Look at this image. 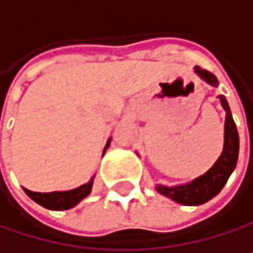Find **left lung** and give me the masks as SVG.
<instances>
[{
	"label": "left lung",
	"instance_id": "left-lung-1",
	"mask_svg": "<svg viewBox=\"0 0 253 253\" xmlns=\"http://www.w3.org/2000/svg\"><path fill=\"white\" fill-rule=\"evenodd\" d=\"M196 75H199L205 83L210 85L217 87L219 81L211 72L201 69L199 66H195ZM220 104L223 110L226 111V118H225V142H223V151L219 157V160L212 164V168L205 172L204 175L198 176L196 179L181 184V185H161L158 184L155 188L157 192L163 196H166L181 205H201L212 199L216 195L220 193L223 185L226 184L229 175L234 172L237 166V160H238V132L237 126L234 124L232 115H231V108L228 105V101L223 95L219 96Z\"/></svg>",
	"mask_w": 253,
	"mask_h": 253
}]
</instances>
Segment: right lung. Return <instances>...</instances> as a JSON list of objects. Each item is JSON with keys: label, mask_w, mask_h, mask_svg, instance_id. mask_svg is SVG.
Wrapping results in <instances>:
<instances>
[{"label": "right lung", "mask_w": 253, "mask_h": 253, "mask_svg": "<svg viewBox=\"0 0 253 253\" xmlns=\"http://www.w3.org/2000/svg\"><path fill=\"white\" fill-rule=\"evenodd\" d=\"M110 142L111 138L107 140V145L102 151V155L105 154V151L108 149L110 146ZM95 178V176H93ZM93 178L85 182L74 190H68V192H51V193H37V192H31V190H27L24 188L25 193L36 202L42 205L43 208H48V210H55V211H61V210H69L72 207H75L78 202H81L84 198H87L92 192V185H93Z\"/></svg>", "instance_id": "right-lung-1"}]
</instances>
